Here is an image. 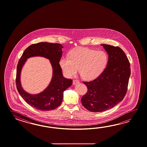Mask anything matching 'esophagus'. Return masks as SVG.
Segmentation results:
<instances>
[{"mask_svg": "<svg viewBox=\"0 0 147 147\" xmlns=\"http://www.w3.org/2000/svg\"><path fill=\"white\" fill-rule=\"evenodd\" d=\"M80 83L79 81H78V80H73V84L75 85V84H79Z\"/></svg>", "mask_w": 147, "mask_h": 147, "instance_id": "34e87169", "label": "esophagus"}]
</instances>
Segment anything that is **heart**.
Returning a JSON list of instances; mask_svg holds the SVG:
<instances>
[{"instance_id":"obj_1","label":"heart","mask_w":147,"mask_h":147,"mask_svg":"<svg viewBox=\"0 0 147 147\" xmlns=\"http://www.w3.org/2000/svg\"><path fill=\"white\" fill-rule=\"evenodd\" d=\"M108 62V57L105 51L79 47L71 50L69 57H62L59 65L67 77H74L79 69L84 79L93 80L101 75Z\"/></svg>"}]
</instances>
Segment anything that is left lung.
<instances>
[{
  "mask_svg": "<svg viewBox=\"0 0 147 147\" xmlns=\"http://www.w3.org/2000/svg\"><path fill=\"white\" fill-rule=\"evenodd\" d=\"M101 45L108 55L107 66L97 79L84 82L88 91L81 100L83 106L93 113L112 108L123 100L131 74L128 58L120 48L107 44Z\"/></svg>",
  "mask_w": 147,
  "mask_h": 147,
  "instance_id": "8db88e82",
  "label": "left lung"
}]
</instances>
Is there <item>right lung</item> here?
<instances>
[{
  "label": "right lung",
  "mask_w": 147,
  "mask_h": 147,
  "mask_svg": "<svg viewBox=\"0 0 147 147\" xmlns=\"http://www.w3.org/2000/svg\"><path fill=\"white\" fill-rule=\"evenodd\" d=\"M63 46L58 43L39 42L32 44L25 49L17 67L16 86L20 95L27 103L41 111L55 109L63 101V91L72 84L71 79L63 76L59 60L63 55ZM42 56L50 60L53 68V76L50 84L42 92L37 94H29L22 88L20 75L23 66L28 58Z\"/></svg>",
  "instance_id": "1"
}]
</instances>
